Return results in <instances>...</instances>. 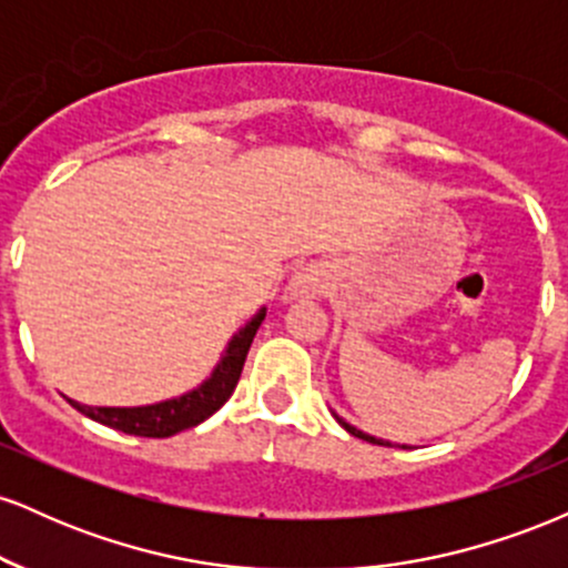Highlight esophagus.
Segmentation results:
<instances>
[{
	"mask_svg": "<svg viewBox=\"0 0 568 568\" xmlns=\"http://www.w3.org/2000/svg\"><path fill=\"white\" fill-rule=\"evenodd\" d=\"M328 285V272L321 264H306L298 272H293L288 280V296L291 298H315L325 293Z\"/></svg>",
	"mask_w": 568,
	"mask_h": 568,
	"instance_id": "esophagus-1",
	"label": "esophagus"
}]
</instances>
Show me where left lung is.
I'll list each match as a JSON object with an SVG mask.
<instances>
[{"instance_id":"8db88e82","label":"left lung","mask_w":568,"mask_h":568,"mask_svg":"<svg viewBox=\"0 0 568 568\" xmlns=\"http://www.w3.org/2000/svg\"><path fill=\"white\" fill-rule=\"evenodd\" d=\"M331 414H334V419L338 422V425H342L344 429H347L349 435H355V438H361V440H366V443H374V446H393V443L389 440H382V438H374V435H368V433H363V429H357V427H352L349 422H344L342 416L336 414V410H331ZM400 448H408V446H400Z\"/></svg>"}]
</instances>
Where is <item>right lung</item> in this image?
I'll list each match as a JSON object with an SVG mask.
<instances>
[{"label":"right lung","instance_id":"right-lung-1","mask_svg":"<svg viewBox=\"0 0 568 568\" xmlns=\"http://www.w3.org/2000/svg\"><path fill=\"white\" fill-rule=\"evenodd\" d=\"M266 317V306L256 312L245 328H240L226 344V352L221 355L219 366L207 376L200 387L189 389V393L171 397V400L152 403V406H133V408H112V406H82V403L69 400L80 414L90 416L93 422L120 429L125 435H139V438H171L181 429L197 427L207 416L230 400L234 387H237L240 374H243L247 349H251L253 336H256L258 325Z\"/></svg>","mask_w":568,"mask_h":568}]
</instances>
